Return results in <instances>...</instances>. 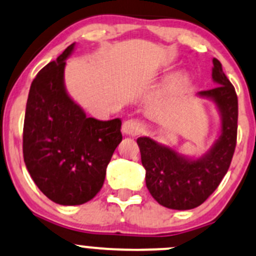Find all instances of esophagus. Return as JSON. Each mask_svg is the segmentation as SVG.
<instances>
[{"instance_id":"esophagus-1","label":"esophagus","mask_w":256,"mask_h":256,"mask_svg":"<svg viewBox=\"0 0 256 256\" xmlns=\"http://www.w3.org/2000/svg\"><path fill=\"white\" fill-rule=\"evenodd\" d=\"M143 130H144L143 124H142L139 120H126L122 126V132L124 136H136L143 133Z\"/></svg>"}]
</instances>
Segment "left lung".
Returning a JSON list of instances; mask_svg holds the SVG:
<instances>
[{"label":"left lung","instance_id":"1","mask_svg":"<svg viewBox=\"0 0 256 256\" xmlns=\"http://www.w3.org/2000/svg\"><path fill=\"white\" fill-rule=\"evenodd\" d=\"M212 78L217 86L197 94L210 100L220 116V133L206 154L192 159L149 136L136 139L148 190L158 204L171 210H192L204 204L224 178L236 150L238 97L216 58Z\"/></svg>","mask_w":256,"mask_h":256}]
</instances>
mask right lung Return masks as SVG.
I'll use <instances>...</instances> for the list:
<instances>
[{
	"mask_svg": "<svg viewBox=\"0 0 256 256\" xmlns=\"http://www.w3.org/2000/svg\"><path fill=\"white\" fill-rule=\"evenodd\" d=\"M71 44L36 76L23 127V158L38 188L55 204H82L102 188L106 168L122 142L120 118L86 117L64 84Z\"/></svg>",
	"mask_w": 256,
	"mask_h": 256,
	"instance_id": "add662e5",
	"label": "right lung"
}]
</instances>
